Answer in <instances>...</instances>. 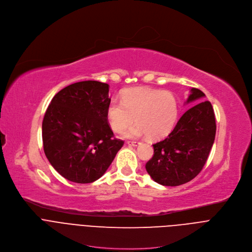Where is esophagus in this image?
I'll return each instance as SVG.
<instances>
[{
  "mask_svg": "<svg viewBox=\"0 0 252 252\" xmlns=\"http://www.w3.org/2000/svg\"><path fill=\"white\" fill-rule=\"evenodd\" d=\"M126 143L128 146H132V147H137V146L140 145L139 141H127Z\"/></svg>",
  "mask_w": 252,
  "mask_h": 252,
  "instance_id": "esophagus-1",
  "label": "esophagus"
}]
</instances>
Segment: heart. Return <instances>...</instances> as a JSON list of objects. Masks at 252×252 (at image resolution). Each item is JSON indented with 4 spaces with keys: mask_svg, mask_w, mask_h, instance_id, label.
<instances>
[{
    "mask_svg": "<svg viewBox=\"0 0 252 252\" xmlns=\"http://www.w3.org/2000/svg\"><path fill=\"white\" fill-rule=\"evenodd\" d=\"M178 116V103L169 92L139 87L123 92L122 101L113 99L106 109V119L115 132H126V137L148 134L152 139L167 135L173 128Z\"/></svg>",
    "mask_w": 252,
    "mask_h": 252,
    "instance_id": "heart-1",
    "label": "heart"
}]
</instances>
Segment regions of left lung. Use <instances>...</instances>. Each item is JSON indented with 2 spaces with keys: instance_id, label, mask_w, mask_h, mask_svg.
I'll return each instance as SVG.
<instances>
[{
  "instance_id": "8db88e82",
  "label": "left lung",
  "mask_w": 252,
  "mask_h": 252,
  "mask_svg": "<svg viewBox=\"0 0 252 252\" xmlns=\"http://www.w3.org/2000/svg\"><path fill=\"white\" fill-rule=\"evenodd\" d=\"M205 94L192 88L186 104L189 109L163 140L155 143L154 157L146 169L154 181L164 187H177L193 179L205 164L215 138L217 125L212 105ZM202 101L200 102V100Z\"/></svg>"
}]
</instances>
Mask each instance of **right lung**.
I'll list each match as a JSON object with an SVG mask.
<instances>
[{
  "label": "right lung",
  "mask_w": 252,
  "mask_h": 252,
  "mask_svg": "<svg viewBox=\"0 0 252 252\" xmlns=\"http://www.w3.org/2000/svg\"><path fill=\"white\" fill-rule=\"evenodd\" d=\"M109 91V85L96 81L75 83L60 91L48 106L42 126L45 155L69 182H95L124 146L107 123Z\"/></svg>",
  "instance_id": "obj_1"
}]
</instances>
